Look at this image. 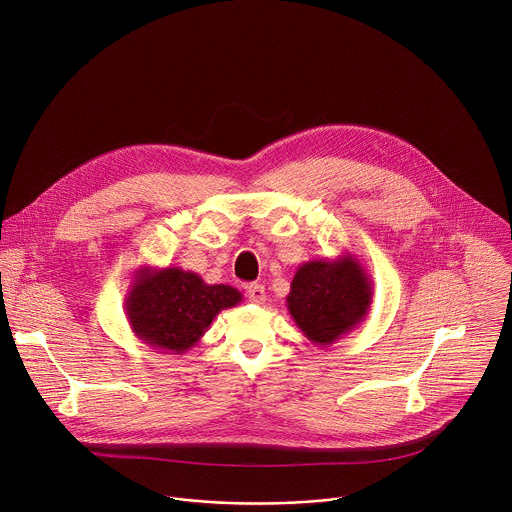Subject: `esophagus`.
<instances>
[{
  "instance_id": "34e87169",
  "label": "esophagus",
  "mask_w": 512,
  "mask_h": 512,
  "mask_svg": "<svg viewBox=\"0 0 512 512\" xmlns=\"http://www.w3.org/2000/svg\"><path fill=\"white\" fill-rule=\"evenodd\" d=\"M247 298L253 302V304H263L267 294H265V287L261 283H251L247 285Z\"/></svg>"
}]
</instances>
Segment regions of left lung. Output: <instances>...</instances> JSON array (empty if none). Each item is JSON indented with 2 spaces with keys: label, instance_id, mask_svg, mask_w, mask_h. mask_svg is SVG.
I'll return each instance as SVG.
<instances>
[{
  "label": "left lung",
  "instance_id": "8db88e82",
  "mask_svg": "<svg viewBox=\"0 0 512 512\" xmlns=\"http://www.w3.org/2000/svg\"><path fill=\"white\" fill-rule=\"evenodd\" d=\"M285 302L304 336L326 348L367 318L373 281L352 253L314 259L298 267Z\"/></svg>",
  "mask_w": 512,
  "mask_h": 512
}]
</instances>
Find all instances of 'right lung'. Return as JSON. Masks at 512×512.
I'll return each instance as SVG.
<instances>
[{"label": "right lung", "instance_id": "right-lung-1", "mask_svg": "<svg viewBox=\"0 0 512 512\" xmlns=\"http://www.w3.org/2000/svg\"><path fill=\"white\" fill-rule=\"evenodd\" d=\"M241 300L239 289L208 285L180 267H141L127 291L125 314L141 342L166 354H182L204 336L218 312Z\"/></svg>", "mask_w": 512, "mask_h": 512}]
</instances>
